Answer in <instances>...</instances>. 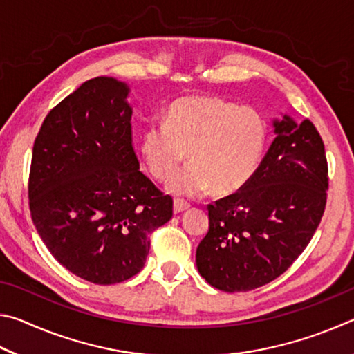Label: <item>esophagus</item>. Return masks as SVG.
<instances>
[{"instance_id":"esophagus-1","label":"esophagus","mask_w":354,"mask_h":354,"mask_svg":"<svg viewBox=\"0 0 354 354\" xmlns=\"http://www.w3.org/2000/svg\"><path fill=\"white\" fill-rule=\"evenodd\" d=\"M189 207H190V205H189L187 201H183V200H175V201H173V212H175V214L187 211Z\"/></svg>"}]
</instances>
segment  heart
<instances>
[{
    "mask_svg": "<svg viewBox=\"0 0 354 354\" xmlns=\"http://www.w3.org/2000/svg\"><path fill=\"white\" fill-rule=\"evenodd\" d=\"M267 140L268 124L256 109L190 95L167 107L162 123L142 131L139 148L158 181L169 179L187 151L190 164L167 184L171 194L192 196L211 187L215 195H231L254 176Z\"/></svg>",
    "mask_w": 354,
    "mask_h": 354,
    "instance_id": "obj_1",
    "label": "heart"
}]
</instances>
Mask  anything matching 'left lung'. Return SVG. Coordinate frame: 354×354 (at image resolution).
<instances>
[{
  "label": "left lung",
  "mask_w": 354,
  "mask_h": 354,
  "mask_svg": "<svg viewBox=\"0 0 354 354\" xmlns=\"http://www.w3.org/2000/svg\"><path fill=\"white\" fill-rule=\"evenodd\" d=\"M274 140L251 181L207 205L196 267L218 290L248 292L277 279L303 253L326 206L325 145L310 120H274Z\"/></svg>",
  "instance_id": "1"
}]
</instances>
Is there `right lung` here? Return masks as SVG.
<instances>
[{
    "instance_id": "right-lung-1",
    "label": "right lung",
    "mask_w": 354,
    "mask_h": 354,
    "mask_svg": "<svg viewBox=\"0 0 354 354\" xmlns=\"http://www.w3.org/2000/svg\"><path fill=\"white\" fill-rule=\"evenodd\" d=\"M129 87L88 80L53 107L35 137L29 211L41 241L67 270L93 284L139 273L149 234L173 215V200L139 170Z\"/></svg>"
}]
</instances>
